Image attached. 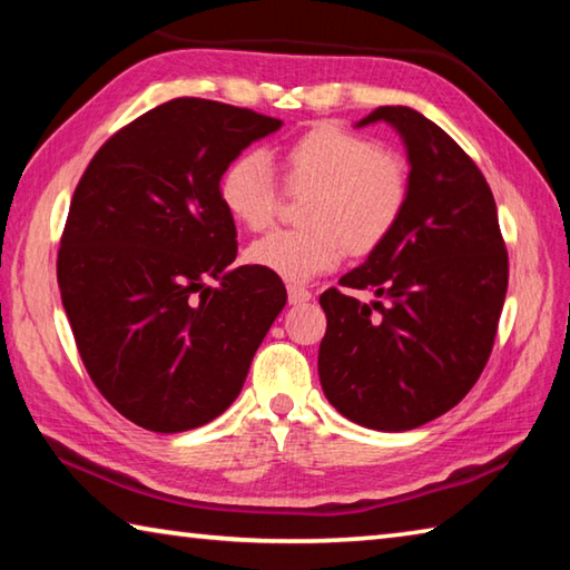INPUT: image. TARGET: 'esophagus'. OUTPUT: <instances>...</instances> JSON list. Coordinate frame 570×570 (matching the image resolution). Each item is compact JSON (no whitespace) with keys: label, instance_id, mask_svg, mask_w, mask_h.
Returning a JSON list of instances; mask_svg holds the SVG:
<instances>
[{"label":"esophagus","instance_id":"1","mask_svg":"<svg viewBox=\"0 0 570 570\" xmlns=\"http://www.w3.org/2000/svg\"><path fill=\"white\" fill-rule=\"evenodd\" d=\"M286 292H288V304H304V302H308V298H312V292H308V288H304V286H298V284H288Z\"/></svg>","mask_w":570,"mask_h":570}]
</instances>
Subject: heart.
<instances>
[{"mask_svg":"<svg viewBox=\"0 0 570 570\" xmlns=\"http://www.w3.org/2000/svg\"><path fill=\"white\" fill-rule=\"evenodd\" d=\"M286 190L306 196L302 228L274 230L248 246L256 268L302 284L332 272L350 248L364 256L380 248L410 204V166L400 153L377 148L362 135L314 128L282 150ZM220 204L240 226L264 230L282 200L274 170L262 153L228 163L218 183Z\"/></svg>","mask_w":570,"mask_h":570,"instance_id":"obj_1","label":"heart"}]
</instances>
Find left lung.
Segmentation results:
<instances>
[{
	"label": "left lung",
	"instance_id": "1",
	"mask_svg": "<svg viewBox=\"0 0 570 570\" xmlns=\"http://www.w3.org/2000/svg\"><path fill=\"white\" fill-rule=\"evenodd\" d=\"M387 122L410 163L397 228L340 278L360 302L326 288L320 380L336 412L362 428L404 432L445 414L485 366L508 292L495 198L480 168L422 112L387 105L356 128Z\"/></svg>",
	"mask_w": 570,
	"mask_h": 570
}]
</instances>
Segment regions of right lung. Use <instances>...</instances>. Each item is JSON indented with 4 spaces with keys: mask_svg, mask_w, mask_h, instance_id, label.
I'll use <instances>...</instances> for the list:
<instances>
[{
    "mask_svg": "<svg viewBox=\"0 0 570 570\" xmlns=\"http://www.w3.org/2000/svg\"><path fill=\"white\" fill-rule=\"evenodd\" d=\"M282 120L176 98L95 153L67 214L57 284L95 387L150 432L216 420L286 304L282 278L236 262L218 183ZM216 281V285H210Z\"/></svg>",
    "mask_w": 570,
    "mask_h": 570,
    "instance_id": "add662e5",
    "label": "right lung"
}]
</instances>
